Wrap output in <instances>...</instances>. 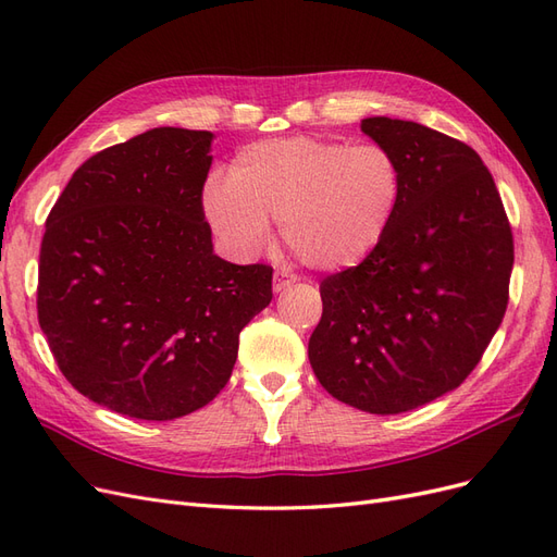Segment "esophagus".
I'll use <instances>...</instances> for the list:
<instances>
[{
  "instance_id": "1",
  "label": "esophagus",
  "mask_w": 557,
  "mask_h": 557,
  "mask_svg": "<svg viewBox=\"0 0 557 557\" xmlns=\"http://www.w3.org/2000/svg\"><path fill=\"white\" fill-rule=\"evenodd\" d=\"M297 278L288 272H276L274 274V293H283L285 288H290V285L295 283Z\"/></svg>"
}]
</instances>
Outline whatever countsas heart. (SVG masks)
Wrapping results in <instances>:
<instances>
[{"mask_svg":"<svg viewBox=\"0 0 557 557\" xmlns=\"http://www.w3.org/2000/svg\"><path fill=\"white\" fill-rule=\"evenodd\" d=\"M404 195V166L379 144L290 137L244 146L227 178L211 181L201 207L234 256L256 258L269 221L315 272L362 264L391 232Z\"/></svg>","mask_w":557,"mask_h":557,"instance_id":"heart-1","label":"heart"}]
</instances>
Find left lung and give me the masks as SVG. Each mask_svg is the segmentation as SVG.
<instances>
[{
	"label": "left lung",
	"instance_id": "1",
	"mask_svg": "<svg viewBox=\"0 0 557 557\" xmlns=\"http://www.w3.org/2000/svg\"><path fill=\"white\" fill-rule=\"evenodd\" d=\"M404 166L391 232L362 264L320 283L309 362L367 413H404L455 391L502 325L513 237L474 148L397 117L360 123Z\"/></svg>",
	"mask_w": 557,
	"mask_h": 557
}]
</instances>
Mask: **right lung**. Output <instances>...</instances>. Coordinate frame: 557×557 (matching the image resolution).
I'll return each mask as SVG.
<instances>
[{
    "label": "right lung",
    "mask_w": 557,
    "mask_h": 557,
    "mask_svg": "<svg viewBox=\"0 0 557 557\" xmlns=\"http://www.w3.org/2000/svg\"><path fill=\"white\" fill-rule=\"evenodd\" d=\"M213 134L156 127L83 162L50 209L39 325L81 395L174 420L227 385L272 267L218 258L201 209Z\"/></svg>",
    "instance_id": "right-lung-1"
}]
</instances>
